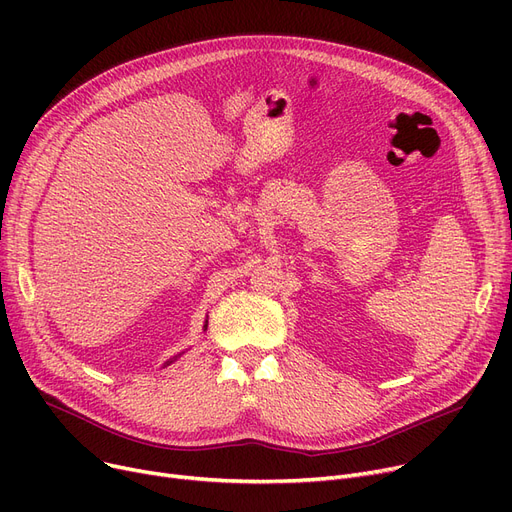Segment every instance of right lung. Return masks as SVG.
<instances>
[{"mask_svg": "<svg viewBox=\"0 0 512 512\" xmlns=\"http://www.w3.org/2000/svg\"><path fill=\"white\" fill-rule=\"evenodd\" d=\"M205 330H207V321H205ZM176 359H178V357H174V359H170V361H168V363H166V365H170V363H174V361H176Z\"/></svg>", "mask_w": 512, "mask_h": 512, "instance_id": "add662e5", "label": "right lung"}]
</instances>
